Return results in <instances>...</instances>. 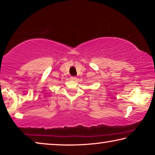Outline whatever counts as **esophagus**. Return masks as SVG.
I'll list each match as a JSON object with an SVG mask.
<instances>
[{"instance_id":"obj_1","label":"esophagus","mask_w":155,"mask_h":155,"mask_svg":"<svg viewBox=\"0 0 155 155\" xmlns=\"http://www.w3.org/2000/svg\"><path fill=\"white\" fill-rule=\"evenodd\" d=\"M76 78H76L75 77H70V79L72 80V81H75Z\"/></svg>"}]
</instances>
